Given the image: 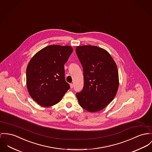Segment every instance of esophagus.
I'll return each mask as SVG.
<instances>
[{"label": "esophagus", "mask_w": 152, "mask_h": 152, "mask_svg": "<svg viewBox=\"0 0 152 152\" xmlns=\"http://www.w3.org/2000/svg\"><path fill=\"white\" fill-rule=\"evenodd\" d=\"M70 88H72L73 87V83H70Z\"/></svg>", "instance_id": "1"}]
</instances>
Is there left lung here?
<instances>
[{"mask_svg":"<svg viewBox=\"0 0 152 152\" xmlns=\"http://www.w3.org/2000/svg\"><path fill=\"white\" fill-rule=\"evenodd\" d=\"M76 53L82 64L84 76L83 88L76 93L79 103L90 112L101 110L117 93V65L109 53L100 47L78 46Z\"/></svg>","mask_w":152,"mask_h":152,"instance_id":"left-lung-1","label":"left lung"}]
</instances>
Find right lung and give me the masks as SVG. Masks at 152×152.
Returning a JSON list of instances; mask_svg holds the SVG:
<instances>
[{"label":"right lung","instance_id":"obj_1","mask_svg":"<svg viewBox=\"0 0 152 152\" xmlns=\"http://www.w3.org/2000/svg\"><path fill=\"white\" fill-rule=\"evenodd\" d=\"M72 51L68 46L50 45L29 61L26 73L27 88L39 105L49 107L57 104L70 88L65 79L64 64Z\"/></svg>","mask_w":152,"mask_h":152}]
</instances>
